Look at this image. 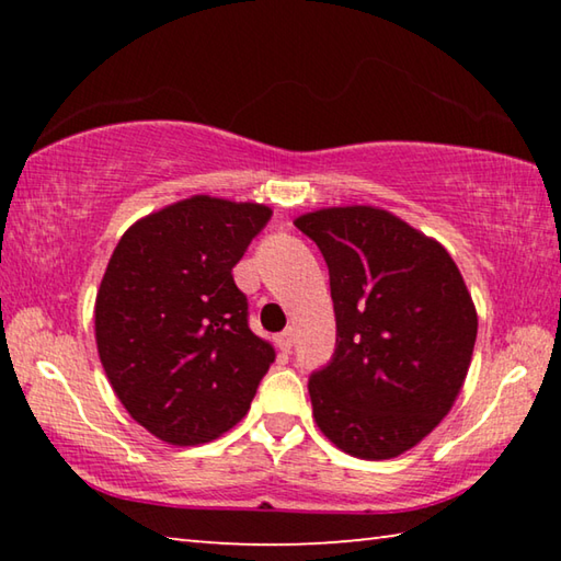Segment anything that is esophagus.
<instances>
[{
	"label": "esophagus",
	"mask_w": 561,
	"mask_h": 561,
	"mask_svg": "<svg viewBox=\"0 0 561 561\" xmlns=\"http://www.w3.org/2000/svg\"><path fill=\"white\" fill-rule=\"evenodd\" d=\"M277 346L282 351H289L294 346V329H284L282 331V334L277 336Z\"/></svg>",
	"instance_id": "34e87169"
}]
</instances>
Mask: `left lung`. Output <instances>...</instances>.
<instances>
[{"instance_id":"1","label":"left lung","mask_w":561,"mask_h":561,"mask_svg":"<svg viewBox=\"0 0 561 561\" xmlns=\"http://www.w3.org/2000/svg\"><path fill=\"white\" fill-rule=\"evenodd\" d=\"M329 267L336 348L309 376L321 433L354 458L388 460L421 443L468 376L478 314L443 247L376 207L297 217Z\"/></svg>"}]
</instances>
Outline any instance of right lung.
<instances>
[{
  "label": "right lung",
  "mask_w": 561,
  "mask_h": 561,
  "mask_svg": "<svg viewBox=\"0 0 561 561\" xmlns=\"http://www.w3.org/2000/svg\"><path fill=\"white\" fill-rule=\"evenodd\" d=\"M257 203L195 195L126 230L96 297V344L126 411L170 445L240 423L274 348L252 334L232 267L270 222Z\"/></svg>",
  "instance_id": "obj_1"
}]
</instances>
